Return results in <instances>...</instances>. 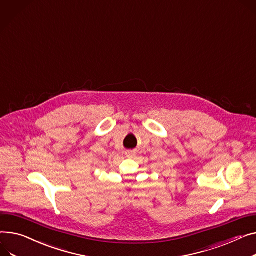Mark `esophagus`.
Wrapping results in <instances>:
<instances>
[{"label":"esophagus","instance_id":"1","mask_svg":"<svg viewBox=\"0 0 256 256\" xmlns=\"http://www.w3.org/2000/svg\"><path fill=\"white\" fill-rule=\"evenodd\" d=\"M126 154H128V153H126Z\"/></svg>","mask_w":256,"mask_h":256}]
</instances>
